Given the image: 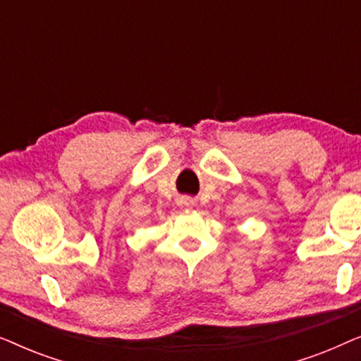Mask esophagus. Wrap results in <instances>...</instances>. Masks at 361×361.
I'll use <instances>...</instances> for the list:
<instances>
[{
	"label": "esophagus",
	"instance_id": "obj_1",
	"mask_svg": "<svg viewBox=\"0 0 361 361\" xmlns=\"http://www.w3.org/2000/svg\"><path fill=\"white\" fill-rule=\"evenodd\" d=\"M184 205H189V202H184Z\"/></svg>",
	"mask_w": 361,
	"mask_h": 361
}]
</instances>
